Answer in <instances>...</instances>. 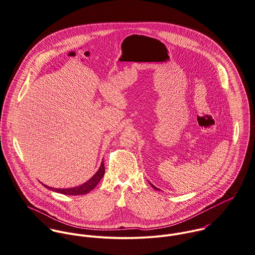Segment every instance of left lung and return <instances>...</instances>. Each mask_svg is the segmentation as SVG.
I'll list each match as a JSON object with an SVG mask.
<instances>
[{
	"mask_svg": "<svg viewBox=\"0 0 255 255\" xmlns=\"http://www.w3.org/2000/svg\"><path fill=\"white\" fill-rule=\"evenodd\" d=\"M150 185H151V186H152V188H154V189H155V190H156V191H159V189H158V188H157V187H155V186H154V185H152V184H151V183H150Z\"/></svg>",
	"mask_w": 255,
	"mask_h": 255,
	"instance_id": "8db88e82",
	"label": "left lung"
}]
</instances>
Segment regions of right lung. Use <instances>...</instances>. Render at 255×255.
I'll return each mask as SVG.
<instances>
[{
  "label": "right lung",
  "mask_w": 255,
  "mask_h": 255,
  "mask_svg": "<svg viewBox=\"0 0 255 255\" xmlns=\"http://www.w3.org/2000/svg\"><path fill=\"white\" fill-rule=\"evenodd\" d=\"M105 173V168H104V163L101 162V165L98 169V171L93 175L92 178H90L87 182H85L84 184L77 186V187H73V188H67V189H55V188H51L48 187L46 185H43L46 189L59 193V194H63V195H67V196H78V195H85L87 193H89L90 191H92L97 184L100 182V180L103 178Z\"/></svg>",
  "instance_id": "obj_1"
}]
</instances>
